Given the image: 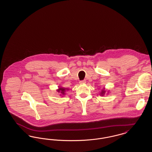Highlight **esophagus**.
Segmentation results:
<instances>
[{
	"instance_id": "esophagus-1",
	"label": "esophagus",
	"mask_w": 152,
	"mask_h": 152,
	"mask_svg": "<svg viewBox=\"0 0 152 152\" xmlns=\"http://www.w3.org/2000/svg\"><path fill=\"white\" fill-rule=\"evenodd\" d=\"M80 84H85L86 83V80H81L79 82Z\"/></svg>"
}]
</instances>
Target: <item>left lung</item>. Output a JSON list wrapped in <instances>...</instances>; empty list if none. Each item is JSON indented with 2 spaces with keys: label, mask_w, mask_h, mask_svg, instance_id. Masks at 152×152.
<instances>
[{
  "label": "left lung",
  "mask_w": 152,
  "mask_h": 152,
  "mask_svg": "<svg viewBox=\"0 0 152 152\" xmlns=\"http://www.w3.org/2000/svg\"><path fill=\"white\" fill-rule=\"evenodd\" d=\"M106 92V91L104 89V88L101 91V93H100V96H104Z\"/></svg>",
  "instance_id": "left-lung-1"
}]
</instances>
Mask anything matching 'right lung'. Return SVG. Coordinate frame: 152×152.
I'll return each instance as SVG.
<instances>
[{"label":"right lung","mask_w":152,"mask_h":152,"mask_svg":"<svg viewBox=\"0 0 152 152\" xmlns=\"http://www.w3.org/2000/svg\"><path fill=\"white\" fill-rule=\"evenodd\" d=\"M68 90H69V89H68V88H63V87H60V88H58V89L57 90V91H58V92L60 94V96H63L65 95V91H68Z\"/></svg>","instance_id":"1"}]
</instances>
